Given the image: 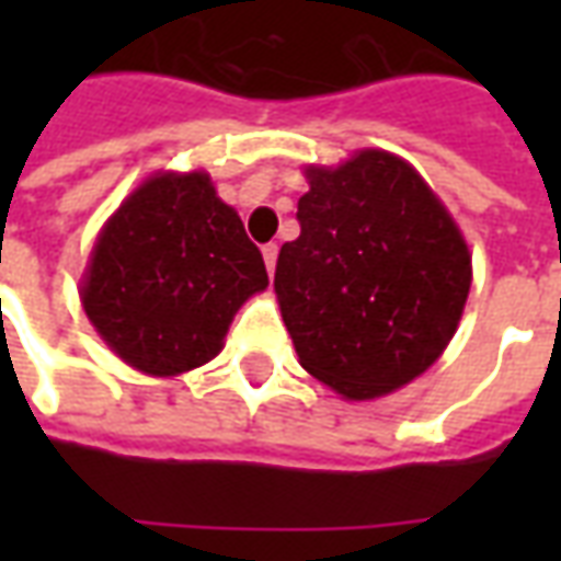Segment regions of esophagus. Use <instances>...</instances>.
<instances>
[{"label":"esophagus","instance_id":"1","mask_svg":"<svg viewBox=\"0 0 561 561\" xmlns=\"http://www.w3.org/2000/svg\"><path fill=\"white\" fill-rule=\"evenodd\" d=\"M276 257H279V249H276V245H273V243L264 245V264H267L270 276L276 273Z\"/></svg>","mask_w":561,"mask_h":561}]
</instances>
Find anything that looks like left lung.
I'll return each instance as SVG.
<instances>
[{
	"label": "left lung",
	"instance_id": "left-lung-1",
	"mask_svg": "<svg viewBox=\"0 0 561 561\" xmlns=\"http://www.w3.org/2000/svg\"><path fill=\"white\" fill-rule=\"evenodd\" d=\"M300 237L282 245L276 297L309 376L376 400L426 373L457 333L471 255L409 161L360 149L306 168Z\"/></svg>",
	"mask_w": 561,
	"mask_h": 561
}]
</instances>
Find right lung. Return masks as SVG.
Masks as SVG:
<instances>
[{"mask_svg":"<svg viewBox=\"0 0 561 561\" xmlns=\"http://www.w3.org/2000/svg\"><path fill=\"white\" fill-rule=\"evenodd\" d=\"M267 267L204 171L156 173L107 219L80 282L83 312L128 366L171 378L221 352Z\"/></svg>","mask_w":561,"mask_h":561,"instance_id":"right-lung-1","label":"right lung"}]
</instances>
